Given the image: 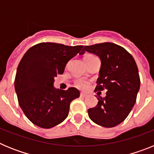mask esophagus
<instances>
[{"mask_svg":"<svg viewBox=\"0 0 154 154\" xmlns=\"http://www.w3.org/2000/svg\"><path fill=\"white\" fill-rule=\"evenodd\" d=\"M86 95H85V94H84V93H81L80 94V97H82V98H85L86 97Z\"/></svg>","mask_w":154,"mask_h":154,"instance_id":"1","label":"esophagus"}]
</instances>
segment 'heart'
<instances>
[{
	"label": "heart",
	"instance_id": "1",
	"mask_svg": "<svg viewBox=\"0 0 154 154\" xmlns=\"http://www.w3.org/2000/svg\"><path fill=\"white\" fill-rule=\"evenodd\" d=\"M89 56H92V55H86L85 57H89ZM75 85L77 88L80 89H82V90H85V89H87L90 85V82L89 81H87L85 79H77L75 82Z\"/></svg>",
	"mask_w": 154,
	"mask_h": 154
}]
</instances>
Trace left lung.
Returning <instances> with one entry per match:
<instances>
[{
    "instance_id": "1",
    "label": "left lung",
    "mask_w": 154,
    "mask_h": 154,
    "mask_svg": "<svg viewBox=\"0 0 154 154\" xmlns=\"http://www.w3.org/2000/svg\"><path fill=\"white\" fill-rule=\"evenodd\" d=\"M85 51L99 57V70L96 91L106 89V96H99L96 107L88 109L94 123L103 127H114L130 114L135 105L140 79L133 57L123 47L111 42L85 46Z\"/></svg>"
}]
</instances>
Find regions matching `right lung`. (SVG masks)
<instances>
[{
    "label": "right lung",
    "mask_w": 154,
    "mask_h": 154,
    "mask_svg": "<svg viewBox=\"0 0 154 154\" xmlns=\"http://www.w3.org/2000/svg\"><path fill=\"white\" fill-rule=\"evenodd\" d=\"M82 48L42 42L24 54L17 66L14 89L19 106L31 123L49 129L66 119L71 102L79 97L80 92L74 87L55 89L53 84L55 77L64 72L68 62Z\"/></svg>",
    "instance_id": "add662e5"
}]
</instances>
